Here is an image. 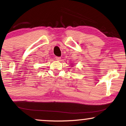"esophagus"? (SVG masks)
<instances>
[{"mask_svg": "<svg viewBox=\"0 0 126 126\" xmlns=\"http://www.w3.org/2000/svg\"><path fill=\"white\" fill-rule=\"evenodd\" d=\"M55 59L56 60H57V61H60V60L61 59V57H57V56H56V57H55Z\"/></svg>", "mask_w": 126, "mask_h": 126, "instance_id": "esophagus-1", "label": "esophagus"}]
</instances>
